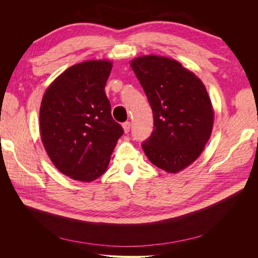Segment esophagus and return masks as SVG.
Listing matches in <instances>:
<instances>
[{
	"instance_id": "obj_1",
	"label": "esophagus",
	"mask_w": 258,
	"mask_h": 258,
	"mask_svg": "<svg viewBox=\"0 0 258 258\" xmlns=\"http://www.w3.org/2000/svg\"><path fill=\"white\" fill-rule=\"evenodd\" d=\"M122 128H123L124 134H128V132L130 131V128H131V122H130V121L123 122V123H122Z\"/></svg>"
}]
</instances>
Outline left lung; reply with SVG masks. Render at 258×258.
Masks as SVG:
<instances>
[{"label":"left lung","instance_id":"8db88e82","mask_svg":"<svg viewBox=\"0 0 258 258\" xmlns=\"http://www.w3.org/2000/svg\"><path fill=\"white\" fill-rule=\"evenodd\" d=\"M130 64L154 116L155 129L142 143L143 151L153 165L176 173L199 157L212 132L214 113L208 91L173 59L143 56Z\"/></svg>","mask_w":258,"mask_h":258}]
</instances>
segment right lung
Returning <instances> with one entry per match:
<instances>
[{"instance_id":"1","label":"right lung","mask_w":258,"mask_h":258,"mask_svg":"<svg viewBox=\"0 0 258 258\" xmlns=\"http://www.w3.org/2000/svg\"><path fill=\"white\" fill-rule=\"evenodd\" d=\"M112 62L75 64L54 80L42 100L41 138L61 173L91 182L102 175L123 129L111 114L104 87Z\"/></svg>"}]
</instances>
